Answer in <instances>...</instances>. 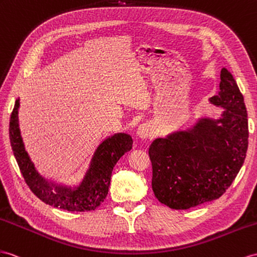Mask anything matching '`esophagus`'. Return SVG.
<instances>
[{"label": "esophagus", "mask_w": 257, "mask_h": 257, "mask_svg": "<svg viewBox=\"0 0 257 257\" xmlns=\"http://www.w3.org/2000/svg\"><path fill=\"white\" fill-rule=\"evenodd\" d=\"M137 135H138V137L141 138V139H148V138L151 136V129H150L149 124H147V123L140 124V126L137 129Z\"/></svg>", "instance_id": "obj_1"}]
</instances>
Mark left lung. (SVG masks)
I'll list each match as a JSON object with an SVG mask.
<instances>
[{
	"instance_id": "1",
	"label": "left lung",
	"mask_w": 257,
	"mask_h": 257,
	"mask_svg": "<svg viewBox=\"0 0 257 257\" xmlns=\"http://www.w3.org/2000/svg\"><path fill=\"white\" fill-rule=\"evenodd\" d=\"M208 101L225 109L218 119L199 118L191 128L157 138L149 149L153 192L173 209H188L219 199L245 160L246 107L226 68L220 71L218 94Z\"/></svg>"
}]
</instances>
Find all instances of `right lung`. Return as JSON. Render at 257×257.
<instances>
[{"mask_svg": "<svg viewBox=\"0 0 257 257\" xmlns=\"http://www.w3.org/2000/svg\"><path fill=\"white\" fill-rule=\"evenodd\" d=\"M18 109L19 98L11 115L10 140L19 169L31 191L45 204L69 212H89L100 206L108 193L114 166L124 153L133 149V138L122 133L108 137L96 148L89 169L78 186L58 185L37 172L25 150L19 129Z\"/></svg>", "mask_w": 257, "mask_h": 257, "instance_id": "1", "label": "right lung"}]
</instances>
